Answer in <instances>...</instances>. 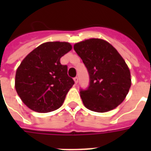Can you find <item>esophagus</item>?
Masks as SVG:
<instances>
[{"label":"esophagus","instance_id":"1","mask_svg":"<svg viewBox=\"0 0 151 151\" xmlns=\"http://www.w3.org/2000/svg\"><path fill=\"white\" fill-rule=\"evenodd\" d=\"M73 81H74L75 84H78V77H76V78H73Z\"/></svg>","mask_w":151,"mask_h":151}]
</instances>
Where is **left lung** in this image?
Returning a JSON list of instances; mask_svg holds the SVG:
<instances>
[{
  "instance_id": "obj_1",
  "label": "left lung",
  "mask_w": 151,
  "mask_h": 151,
  "mask_svg": "<svg viewBox=\"0 0 151 151\" xmlns=\"http://www.w3.org/2000/svg\"><path fill=\"white\" fill-rule=\"evenodd\" d=\"M73 48L89 73V87L80 92L85 107L104 113L119 106L132 85L129 66L119 52L109 42L99 38L76 43Z\"/></svg>"
}]
</instances>
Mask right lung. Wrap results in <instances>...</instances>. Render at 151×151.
Here are the masks:
<instances>
[{
    "instance_id": "1",
    "label": "right lung",
    "mask_w": 151,
    "mask_h": 151,
    "mask_svg": "<svg viewBox=\"0 0 151 151\" xmlns=\"http://www.w3.org/2000/svg\"><path fill=\"white\" fill-rule=\"evenodd\" d=\"M72 49L69 42L49 41L29 52L15 73V88L30 110L48 113L59 109L74 81L60 58Z\"/></svg>"
}]
</instances>
